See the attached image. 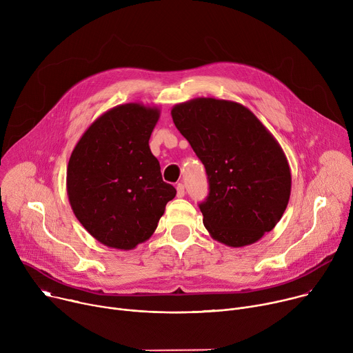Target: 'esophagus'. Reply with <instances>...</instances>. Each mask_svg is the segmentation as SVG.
Here are the masks:
<instances>
[{"label":"esophagus","instance_id":"obj_1","mask_svg":"<svg viewBox=\"0 0 353 353\" xmlns=\"http://www.w3.org/2000/svg\"><path fill=\"white\" fill-rule=\"evenodd\" d=\"M176 190H177V196H179V198H183L184 194H185V191H184V184H183V183H179V184L176 185Z\"/></svg>","mask_w":353,"mask_h":353}]
</instances>
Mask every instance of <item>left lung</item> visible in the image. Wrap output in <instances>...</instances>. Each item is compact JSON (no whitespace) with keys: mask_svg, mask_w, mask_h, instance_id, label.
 Here are the masks:
<instances>
[{"mask_svg":"<svg viewBox=\"0 0 353 353\" xmlns=\"http://www.w3.org/2000/svg\"><path fill=\"white\" fill-rule=\"evenodd\" d=\"M172 119L208 174L199 210L211 237L244 247L271 232L288 207L292 176L265 125L243 105L215 97L179 103Z\"/></svg>","mask_w":353,"mask_h":353,"instance_id":"8db88e82","label":"left lung"}]
</instances>
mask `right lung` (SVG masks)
<instances>
[{
    "label": "right lung",
    "mask_w": 353,
    "mask_h": 353,
    "mask_svg": "<svg viewBox=\"0 0 353 353\" xmlns=\"http://www.w3.org/2000/svg\"><path fill=\"white\" fill-rule=\"evenodd\" d=\"M159 117L157 106H116L88 127L71 154V208L89 234L108 247L132 250L146 241L176 196L149 148Z\"/></svg>",
    "instance_id": "1"
}]
</instances>
